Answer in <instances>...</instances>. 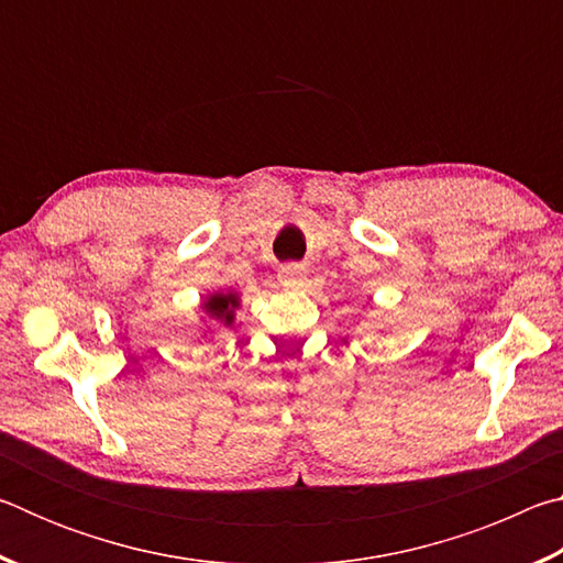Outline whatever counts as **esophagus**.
I'll return each instance as SVG.
<instances>
[{"label": "esophagus", "mask_w": 563, "mask_h": 563, "mask_svg": "<svg viewBox=\"0 0 563 563\" xmlns=\"http://www.w3.org/2000/svg\"><path fill=\"white\" fill-rule=\"evenodd\" d=\"M280 285L288 290H302L305 283H308V271L300 268V265H285L278 273Z\"/></svg>", "instance_id": "34e87169"}]
</instances>
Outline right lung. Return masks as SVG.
<instances>
[{
	"mask_svg": "<svg viewBox=\"0 0 563 563\" xmlns=\"http://www.w3.org/2000/svg\"><path fill=\"white\" fill-rule=\"evenodd\" d=\"M241 308V292L235 290H216L206 295L198 305V312H201V322L206 325L203 338L208 332H213V325L231 328L235 322V310Z\"/></svg>",
	"mask_w": 563,
	"mask_h": 563,
	"instance_id": "obj_1",
	"label": "right lung"
}]
</instances>
